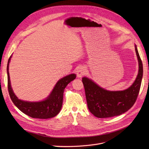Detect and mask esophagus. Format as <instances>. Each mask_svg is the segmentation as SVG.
<instances>
[{"label":"esophagus","mask_w":149,"mask_h":149,"mask_svg":"<svg viewBox=\"0 0 149 149\" xmlns=\"http://www.w3.org/2000/svg\"><path fill=\"white\" fill-rule=\"evenodd\" d=\"M86 68L84 66L79 67V68L77 70V71H76L78 77L81 78L82 76L86 73Z\"/></svg>","instance_id":"34e87169"}]
</instances>
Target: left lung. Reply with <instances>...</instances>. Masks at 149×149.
I'll return each instance as SVG.
<instances>
[{
  "mask_svg": "<svg viewBox=\"0 0 149 149\" xmlns=\"http://www.w3.org/2000/svg\"><path fill=\"white\" fill-rule=\"evenodd\" d=\"M139 62L138 74L134 83L123 91H108L93 80L83 77L86 98L89 111L98 118H107L119 116L131 108L139 93L143 76V66L141 57L135 45Z\"/></svg>",
  "mask_w": 149,
  "mask_h": 149,
  "instance_id": "obj_1",
  "label": "left lung"
}]
</instances>
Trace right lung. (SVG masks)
<instances>
[{
    "label": "right lung",
    "instance_id": "add662e5",
    "mask_svg": "<svg viewBox=\"0 0 149 149\" xmlns=\"http://www.w3.org/2000/svg\"><path fill=\"white\" fill-rule=\"evenodd\" d=\"M11 57L12 56L8 59L7 67L8 90L11 100L15 106L23 113L32 118L49 119L56 116L61 109L64 90L66 86L76 78V75L75 74H70L60 79L45 100L38 102L21 100L16 96L11 86L8 72V66Z\"/></svg>",
    "mask_w": 149,
    "mask_h": 149
}]
</instances>
